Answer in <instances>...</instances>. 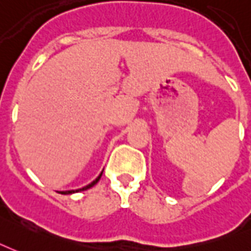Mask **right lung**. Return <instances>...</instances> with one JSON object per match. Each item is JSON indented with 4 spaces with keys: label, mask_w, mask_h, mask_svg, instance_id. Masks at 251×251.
I'll return each instance as SVG.
<instances>
[{
    "label": "right lung",
    "mask_w": 251,
    "mask_h": 251,
    "mask_svg": "<svg viewBox=\"0 0 251 251\" xmlns=\"http://www.w3.org/2000/svg\"><path fill=\"white\" fill-rule=\"evenodd\" d=\"M101 176H102V173H101V174H100V176H98L97 178H96V179H94V181H93L92 183H89L88 186L82 187V189H78V190H81V192H82V190H86V189H90V187H92V186H94V185H96V183H97L98 181H100V178H101ZM78 190H75V192H78ZM72 193H74V190H68V192H62V193H61V194H72Z\"/></svg>",
    "instance_id": "add662e5"
}]
</instances>
